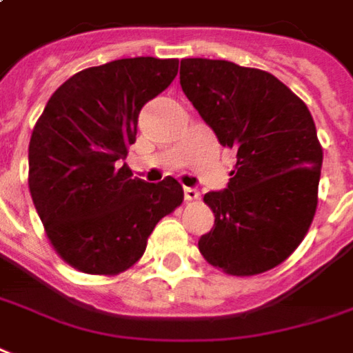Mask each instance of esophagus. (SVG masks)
<instances>
[{
    "label": "esophagus",
    "instance_id": "1",
    "mask_svg": "<svg viewBox=\"0 0 353 353\" xmlns=\"http://www.w3.org/2000/svg\"><path fill=\"white\" fill-rule=\"evenodd\" d=\"M184 200H186V202L200 200V192H198L196 188H184Z\"/></svg>",
    "mask_w": 353,
    "mask_h": 353
}]
</instances>
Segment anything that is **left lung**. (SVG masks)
Returning a JSON list of instances; mask_svg holds the SVG:
<instances>
[{"mask_svg":"<svg viewBox=\"0 0 353 353\" xmlns=\"http://www.w3.org/2000/svg\"><path fill=\"white\" fill-rule=\"evenodd\" d=\"M181 87L223 148L237 149L225 190L208 192L214 229L198 248L229 276H256L301 245L319 202L323 148L303 101L272 73L186 58Z\"/></svg>","mask_w":353,"mask_h":353,"instance_id":"1","label":"left lung"}]
</instances>
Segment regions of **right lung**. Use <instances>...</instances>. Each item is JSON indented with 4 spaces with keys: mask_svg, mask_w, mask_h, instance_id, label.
<instances>
[{
    "mask_svg": "<svg viewBox=\"0 0 353 353\" xmlns=\"http://www.w3.org/2000/svg\"><path fill=\"white\" fill-rule=\"evenodd\" d=\"M176 58H124L60 85L28 143V190L46 237L72 268L116 276L138 262L149 235L184 200L172 176L132 179L124 159L141 106L165 91Z\"/></svg>",
    "mask_w": 353,
    "mask_h": 353,
    "instance_id": "right-lung-1",
    "label": "right lung"
}]
</instances>
